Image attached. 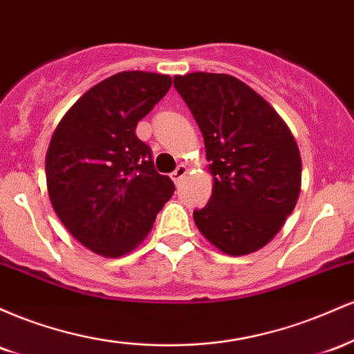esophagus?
<instances>
[{
	"mask_svg": "<svg viewBox=\"0 0 354 354\" xmlns=\"http://www.w3.org/2000/svg\"><path fill=\"white\" fill-rule=\"evenodd\" d=\"M186 173H188V168H186L185 165H180V166H178V168L174 169V171L171 173L173 181L176 183V185H178V183H181V180H183V178H185Z\"/></svg>",
	"mask_w": 354,
	"mask_h": 354,
	"instance_id": "esophagus-1",
	"label": "esophagus"
}]
</instances>
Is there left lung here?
I'll list each match as a JSON object with an SVG mask.
<instances>
[{
  "mask_svg": "<svg viewBox=\"0 0 354 354\" xmlns=\"http://www.w3.org/2000/svg\"><path fill=\"white\" fill-rule=\"evenodd\" d=\"M173 83L200 126L213 174V193L194 209V223L223 253H254L298 201V145L274 108L234 76L198 71Z\"/></svg>",
  "mask_w": 354,
  "mask_h": 354,
  "instance_id": "1",
  "label": "left lung"
}]
</instances>
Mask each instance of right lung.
<instances>
[{"mask_svg":"<svg viewBox=\"0 0 354 354\" xmlns=\"http://www.w3.org/2000/svg\"><path fill=\"white\" fill-rule=\"evenodd\" d=\"M171 88V76L123 71L88 89L53 133L46 185L53 209L81 245L118 258L140 245L174 183L154 169L151 149L136 136Z\"/></svg>","mask_w":354,"mask_h":354,"instance_id":"add662e5","label":"right lung"}]
</instances>
